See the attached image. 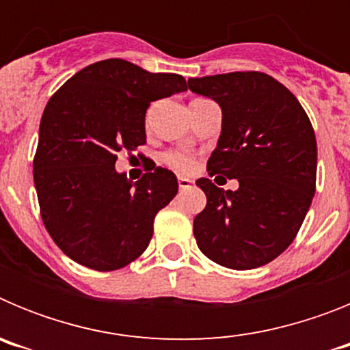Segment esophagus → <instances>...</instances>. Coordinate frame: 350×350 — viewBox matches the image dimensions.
I'll return each mask as SVG.
<instances>
[{
  "instance_id": "1",
  "label": "esophagus",
  "mask_w": 350,
  "mask_h": 350,
  "mask_svg": "<svg viewBox=\"0 0 350 350\" xmlns=\"http://www.w3.org/2000/svg\"><path fill=\"white\" fill-rule=\"evenodd\" d=\"M194 185V182L191 180V178H185V177H178V187H180V191H185V189H191Z\"/></svg>"
}]
</instances>
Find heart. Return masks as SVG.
I'll return each mask as SVG.
<instances>
[{
    "label": "heart",
    "instance_id": "heart-1",
    "mask_svg": "<svg viewBox=\"0 0 350 350\" xmlns=\"http://www.w3.org/2000/svg\"><path fill=\"white\" fill-rule=\"evenodd\" d=\"M163 163L178 172H191L194 168V157L184 150H168L163 154Z\"/></svg>",
    "mask_w": 350,
    "mask_h": 350
}]
</instances>
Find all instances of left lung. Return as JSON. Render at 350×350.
I'll return each mask as SVG.
<instances>
[{
  "label": "left lung",
  "mask_w": 350,
  "mask_h": 350,
  "mask_svg": "<svg viewBox=\"0 0 350 350\" xmlns=\"http://www.w3.org/2000/svg\"><path fill=\"white\" fill-rule=\"evenodd\" d=\"M189 89L222 110L208 175L238 180L237 191L196 182L206 194L194 217L198 247L231 270L262 267L293 243L310 208L317 175L310 119L289 89L261 71L189 79Z\"/></svg>",
  "instance_id": "8db88e82"
}]
</instances>
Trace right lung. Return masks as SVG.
Returning a JSON list of instances; mask_svg holds the SVG:
<instances>
[{
	"instance_id": "obj_1",
	"label": "right lung",
	"mask_w": 350,
	"mask_h": 350,
	"mask_svg": "<svg viewBox=\"0 0 350 350\" xmlns=\"http://www.w3.org/2000/svg\"><path fill=\"white\" fill-rule=\"evenodd\" d=\"M184 91L182 75L105 59L75 73L49 100L33 177L43 224L68 258L112 271L144 254L154 217L175 198L178 182L156 166L133 184L117 173V154L145 144L148 105Z\"/></svg>"
}]
</instances>
